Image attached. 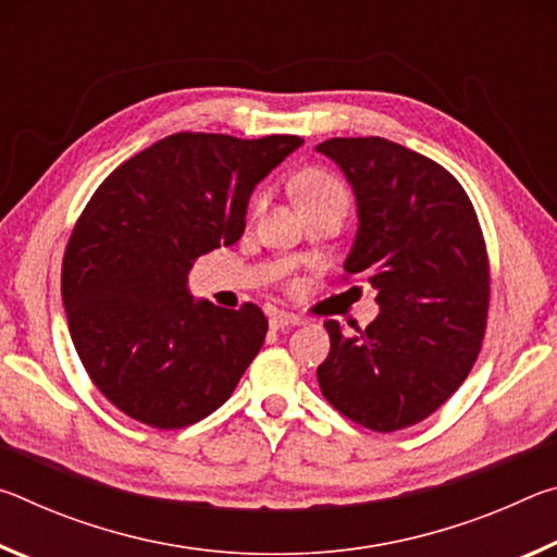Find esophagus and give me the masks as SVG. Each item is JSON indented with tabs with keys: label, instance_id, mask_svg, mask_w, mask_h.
<instances>
[{
	"label": "esophagus",
	"instance_id": "34e87169",
	"mask_svg": "<svg viewBox=\"0 0 557 557\" xmlns=\"http://www.w3.org/2000/svg\"><path fill=\"white\" fill-rule=\"evenodd\" d=\"M301 324V319L295 314H287V312H275L270 314V326L272 329H287V326H297Z\"/></svg>",
	"mask_w": 557,
	"mask_h": 557
}]
</instances>
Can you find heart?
<instances>
[{
	"mask_svg": "<svg viewBox=\"0 0 557 557\" xmlns=\"http://www.w3.org/2000/svg\"><path fill=\"white\" fill-rule=\"evenodd\" d=\"M295 186H297L301 209H305V206L326 203V201H348L344 184L338 182L334 174L324 172V169H309V172H305L297 178ZM265 206H268V194L258 191L256 196H252L250 209H248L250 219H258V215L265 211Z\"/></svg>",
	"mask_w": 557,
	"mask_h": 557,
	"instance_id": "obj_1",
	"label": "heart"
}]
</instances>
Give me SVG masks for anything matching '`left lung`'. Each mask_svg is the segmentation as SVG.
Instances as JSON below:
<instances>
[{"instance_id":"1","label":"left lung","mask_w":557,"mask_h":557,"mask_svg":"<svg viewBox=\"0 0 557 557\" xmlns=\"http://www.w3.org/2000/svg\"><path fill=\"white\" fill-rule=\"evenodd\" d=\"M317 152L344 169L358 233L344 280L379 289L381 314L354 334L324 324L319 388L356 425L395 432L430 418L482 351L492 272L469 196L445 166L383 137H332Z\"/></svg>"}]
</instances>
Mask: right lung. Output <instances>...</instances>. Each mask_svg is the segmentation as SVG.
<instances>
[{
	"label": "right lung",
	"instance_id": "add662e5",
	"mask_svg": "<svg viewBox=\"0 0 557 557\" xmlns=\"http://www.w3.org/2000/svg\"><path fill=\"white\" fill-rule=\"evenodd\" d=\"M301 143L176 132L90 196L65 245L61 295L83 369L127 418L182 430L231 398L268 319L252 301L196 305L188 272L240 240L252 188Z\"/></svg>",
	"mask_w": 557,
	"mask_h": 557
}]
</instances>
